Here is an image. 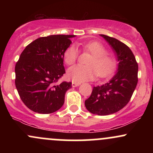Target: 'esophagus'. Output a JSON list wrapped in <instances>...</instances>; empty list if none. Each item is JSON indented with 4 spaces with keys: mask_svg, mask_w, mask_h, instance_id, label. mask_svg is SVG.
Returning a JSON list of instances; mask_svg holds the SVG:
<instances>
[{
    "mask_svg": "<svg viewBox=\"0 0 153 153\" xmlns=\"http://www.w3.org/2000/svg\"><path fill=\"white\" fill-rule=\"evenodd\" d=\"M80 85V83H79V82H72V87H73V88L79 86Z\"/></svg>",
    "mask_w": 153,
    "mask_h": 153,
    "instance_id": "34e87169",
    "label": "esophagus"
}]
</instances>
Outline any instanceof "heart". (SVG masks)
<instances>
[{"mask_svg": "<svg viewBox=\"0 0 153 153\" xmlns=\"http://www.w3.org/2000/svg\"><path fill=\"white\" fill-rule=\"evenodd\" d=\"M84 50L90 52L92 56L86 62L87 66L76 65L70 68L68 76L73 81L82 82L91 80L97 75L101 78L109 76L114 73L117 67V60L114 57L107 54V51L101 44L91 42L83 46ZM78 48L72 45L66 50L64 60L67 65H71L78 57Z\"/></svg>", "mask_w": 153, "mask_h": 153, "instance_id": "1", "label": "heart"}]
</instances>
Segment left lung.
Masks as SVG:
<instances>
[{
    "instance_id": "left-lung-1",
    "label": "left lung",
    "mask_w": 153,
    "mask_h": 153,
    "mask_svg": "<svg viewBox=\"0 0 153 153\" xmlns=\"http://www.w3.org/2000/svg\"><path fill=\"white\" fill-rule=\"evenodd\" d=\"M110 45L118 61L117 71L109 81L94 87L85 108L94 114L109 115L119 111L129 103L137 84L138 65L127 45L117 39L100 34Z\"/></svg>"
}]
</instances>
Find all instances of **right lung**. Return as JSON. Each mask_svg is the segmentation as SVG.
<instances>
[{
  "instance_id": "right-lung-1",
  "label": "right lung",
  "mask_w": 153,
  "mask_h": 153,
  "mask_svg": "<svg viewBox=\"0 0 153 153\" xmlns=\"http://www.w3.org/2000/svg\"><path fill=\"white\" fill-rule=\"evenodd\" d=\"M75 35H50L36 39L26 47L15 67V84L22 101L39 114H51L65 102L72 82L55 84L65 73V52Z\"/></svg>"
}]
</instances>
